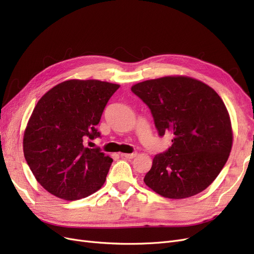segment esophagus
I'll use <instances>...</instances> for the list:
<instances>
[{"mask_svg": "<svg viewBox=\"0 0 254 254\" xmlns=\"http://www.w3.org/2000/svg\"><path fill=\"white\" fill-rule=\"evenodd\" d=\"M136 156V152L132 153H121L122 158H126V159H133Z\"/></svg>", "mask_w": 254, "mask_h": 254, "instance_id": "obj_1", "label": "esophagus"}]
</instances>
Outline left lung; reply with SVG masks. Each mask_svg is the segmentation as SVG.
Instances as JSON below:
<instances>
[{"instance_id":"8db88e82","label":"left lung","mask_w":254,"mask_h":254,"mask_svg":"<svg viewBox=\"0 0 254 254\" xmlns=\"http://www.w3.org/2000/svg\"><path fill=\"white\" fill-rule=\"evenodd\" d=\"M131 91L149 107L159 135H173L168 150L153 158L146 186L171 199L204 190L232 148L231 120L220 96L189 76L145 80L133 84Z\"/></svg>"}]
</instances>
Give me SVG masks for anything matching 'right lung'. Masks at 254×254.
<instances>
[{
  "label": "right lung",
  "mask_w": 254,
  "mask_h": 254,
  "mask_svg": "<svg viewBox=\"0 0 254 254\" xmlns=\"http://www.w3.org/2000/svg\"><path fill=\"white\" fill-rule=\"evenodd\" d=\"M120 84L96 79L58 83L37 103L23 136V151L36 180L64 200L92 195L106 181L112 159L86 146Z\"/></svg>",
  "instance_id": "obj_1"
}]
</instances>
